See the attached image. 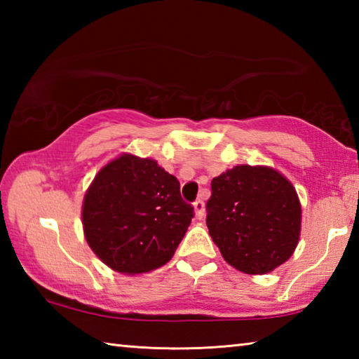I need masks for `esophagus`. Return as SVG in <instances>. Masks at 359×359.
Masks as SVG:
<instances>
[{"mask_svg":"<svg viewBox=\"0 0 359 359\" xmlns=\"http://www.w3.org/2000/svg\"><path fill=\"white\" fill-rule=\"evenodd\" d=\"M193 208H194V214H196L198 220H203L204 214H205V208H204L203 199H196V201L193 203Z\"/></svg>","mask_w":359,"mask_h":359,"instance_id":"esophagus-1","label":"esophagus"}]
</instances>
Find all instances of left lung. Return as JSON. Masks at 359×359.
I'll list each match as a JSON object with an SVG mask.
<instances>
[{
    "label": "left lung",
    "mask_w": 359,
    "mask_h": 359,
    "mask_svg": "<svg viewBox=\"0 0 359 359\" xmlns=\"http://www.w3.org/2000/svg\"><path fill=\"white\" fill-rule=\"evenodd\" d=\"M209 234L222 257L245 274L283 264L301 234V203L288 179L269 166L241 165L212 179Z\"/></svg>",
    "instance_id": "obj_1"
}]
</instances>
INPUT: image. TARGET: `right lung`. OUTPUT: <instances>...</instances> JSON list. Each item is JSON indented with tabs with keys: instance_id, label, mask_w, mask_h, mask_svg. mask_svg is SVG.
<instances>
[{
	"instance_id": "obj_1",
	"label": "right lung",
	"mask_w": 359,
	"mask_h": 359,
	"mask_svg": "<svg viewBox=\"0 0 359 359\" xmlns=\"http://www.w3.org/2000/svg\"><path fill=\"white\" fill-rule=\"evenodd\" d=\"M193 215L174 175L155 160L130 154L100 169L82 204L90 248L111 269L130 276L166 264Z\"/></svg>"
}]
</instances>
